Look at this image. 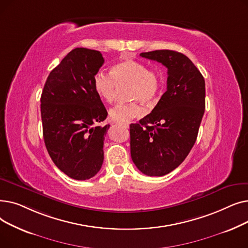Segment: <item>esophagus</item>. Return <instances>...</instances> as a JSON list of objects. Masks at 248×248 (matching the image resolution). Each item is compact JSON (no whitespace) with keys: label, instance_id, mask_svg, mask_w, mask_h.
Returning <instances> with one entry per match:
<instances>
[{"label":"esophagus","instance_id":"esophagus-1","mask_svg":"<svg viewBox=\"0 0 248 248\" xmlns=\"http://www.w3.org/2000/svg\"><path fill=\"white\" fill-rule=\"evenodd\" d=\"M122 125H124L125 128H128V126H129L128 124H122Z\"/></svg>","mask_w":248,"mask_h":248}]
</instances>
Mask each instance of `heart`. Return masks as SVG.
<instances>
[{"instance_id":"1","label":"heart","mask_w":248,"mask_h":248,"mask_svg":"<svg viewBox=\"0 0 248 248\" xmlns=\"http://www.w3.org/2000/svg\"><path fill=\"white\" fill-rule=\"evenodd\" d=\"M110 74L98 71L93 77V87L97 95L106 102H112L116 96L117 85L131 84L132 103H119L109 110L114 122L127 123L145 114L142 102L151 104L158 100L160 78L142 62L128 59L112 65Z\"/></svg>"}]
</instances>
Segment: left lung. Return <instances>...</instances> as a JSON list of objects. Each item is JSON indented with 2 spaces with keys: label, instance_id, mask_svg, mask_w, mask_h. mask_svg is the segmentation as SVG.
Instances as JSON below:
<instances>
[{
  "label": "left lung",
  "instance_id": "1",
  "mask_svg": "<svg viewBox=\"0 0 248 248\" xmlns=\"http://www.w3.org/2000/svg\"><path fill=\"white\" fill-rule=\"evenodd\" d=\"M140 56L167 67V91L150 114L129 125L131 155L141 173L161 177L175 170L196 141L205 111V80L180 52L155 50Z\"/></svg>",
  "mask_w": 248,
  "mask_h": 248
}]
</instances>
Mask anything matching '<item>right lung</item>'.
Wrapping results in <instances>:
<instances>
[{
    "label": "right lung",
    "mask_w": 248,
    "mask_h": 248,
    "mask_svg": "<svg viewBox=\"0 0 248 248\" xmlns=\"http://www.w3.org/2000/svg\"><path fill=\"white\" fill-rule=\"evenodd\" d=\"M103 62L99 51L75 48L50 72L42 91L46 149L59 170L75 180L93 178L103 163L109 124L97 125L108 111L93 87Z\"/></svg>",
    "instance_id": "add662e5"
}]
</instances>
